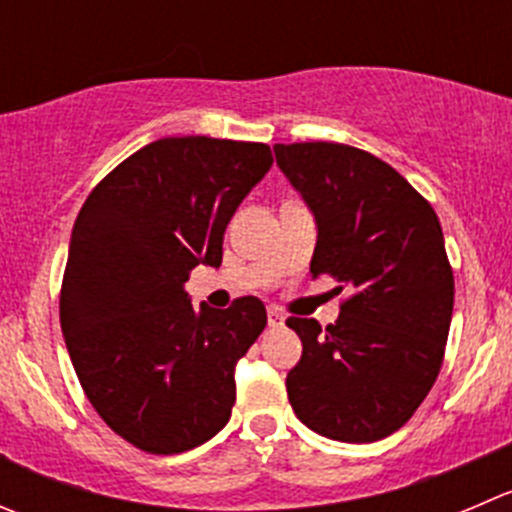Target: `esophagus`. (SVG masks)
Listing matches in <instances>:
<instances>
[{"label": "esophagus", "mask_w": 512, "mask_h": 512, "mask_svg": "<svg viewBox=\"0 0 512 512\" xmlns=\"http://www.w3.org/2000/svg\"><path fill=\"white\" fill-rule=\"evenodd\" d=\"M267 325H270V327H282V325H285V315H282V312L277 310V307H270V310H267Z\"/></svg>", "instance_id": "esophagus-1"}]
</instances>
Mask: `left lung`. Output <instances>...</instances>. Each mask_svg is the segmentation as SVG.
<instances>
[{
	"label": "left lung",
	"instance_id": "1",
	"mask_svg": "<svg viewBox=\"0 0 512 512\" xmlns=\"http://www.w3.org/2000/svg\"><path fill=\"white\" fill-rule=\"evenodd\" d=\"M275 157L315 217L312 277L350 290L325 330L312 317L287 320L302 340L287 398L317 435L375 443L413 418L443 365L455 282L438 215L357 147L275 145Z\"/></svg>",
	"mask_w": 512,
	"mask_h": 512
}]
</instances>
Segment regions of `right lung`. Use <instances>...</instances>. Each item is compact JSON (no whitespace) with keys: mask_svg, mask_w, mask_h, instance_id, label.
<instances>
[{"mask_svg":"<svg viewBox=\"0 0 512 512\" xmlns=\"http://www.w3.org/2000/svg\"><path fill=\"white\" fill-rule=\"evenodd\" d=\"M260 142L165 137L92 190L69 237L59 322L99 418L145 453L215 438L235 405V367L267 325L257 297L192 305L197 265L220 267L237 207L270 172Z\"/></svg>","mask_w":512,"mask_h":512,"instance_id":"obj_1","label":"right lung"}]
</instances>
